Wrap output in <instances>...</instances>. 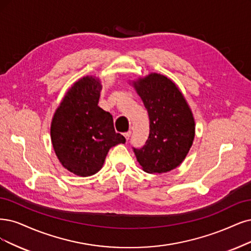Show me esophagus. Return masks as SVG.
Masks as SVG:
<instances>
[{"mask_svg": "<svg viewBox=\"0 0 251 251\" xmlns=\"http://www.w3.org/2000/svg\"><path fill=\"white\" fill-rule=\"evenodd\" d=\"M130 135H131V131H128V132H125L124 133V136L126 138V141H128L129 138H130Z\"/></svg>", "mask_w": 251, "mask_h": 251, "instance_id": "34e87169", "label": "esophagus"}]
</instances>
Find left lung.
Instances as JSON below:
<instances>
[{"instance_id":"8db88e82","label":"left lung","mask_w":251,"mask_h":251,"mask_svg":"<svg viewBox=\"0 0 251 251\" xmlns=\"http://www.w3.org/2000/svg\"><path fill=\"white\" fill-rule=\"evenodd\" d=\"M133 85L150 120L149 137L133 152L145 172L168 173L182 163L192 146V113L177 86L161 74L151 73Z\"/></svg>"}]
</instances>
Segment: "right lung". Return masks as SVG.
I'll use <instances>...</instances> for the list:
<instances>
[{
	"label": "right lung",
	"instance_id": "1",
	"mask_svg": "<svg viewBox=\"0 0 251 251\" xmlns=\"http://www.w3.org/2000/svg\"><path fill=\"white\" fill-rule=\"evenodd\" d=\"M101 85L86 76L69 89L52 118L50 135L55 155L65 169L80 177L96 174L111 147L124 144L108 111L98 106Z\"/></svg>",
	"mask_w": 251,
	"mask_h": 251
}]
</instances>
